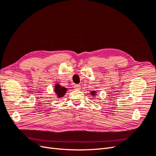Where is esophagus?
<instances>
[{
    "label": "esophagus",
    "instance_id": "esophagus-1",
    "mask_svg": "<svg viewBox=\"0 0 156 156\" xmlns=\"http://www.w3.org/2000/svg\"><path fill=\"white\" fill-rule=\"evenodd\" d=\"M74 88L77 89V90H80V88H81V86H80L79 84H75Z\"/></svg>",
    "mask_w": 156,
    "mask_h": 156
}]
</instances>
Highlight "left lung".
Masks as SVG:
<instances>
[{
    "label": "left lung",
    "mask_w": 156,
    "mask_h": 156,
    "mask_svg": "<svg viewBox=\"0 0 156 156\" xmlns=\"http://www.w3.org/2000/svg\"><path fill=\"white\" fill-rule=\"evenodd\" d=\"M90 94H91V96L92 97H96L97 96V92L96 90H92L90 91Z\"/></svg>",
    "instance_id": "8db88e82"
}]
</instances>
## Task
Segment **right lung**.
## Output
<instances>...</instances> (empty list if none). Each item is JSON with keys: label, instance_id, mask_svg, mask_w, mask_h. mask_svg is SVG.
Segmentation results:
<instances>
[{"label": "right lung", "instance_id": "obj_1", "mask_svg": "<svg viewBox=\"0 0 156 156\" xmlns=\"http://www.w3.org/2000/svg\"><path fill=\"white\" fill-rule=\"evenodd\" d=\"M68 89L64 87H61L60 84L56 83L54 86V91L57 98H60L64 96L65 94L66 93Z\"/></svg>", "mask_w": 156, "mask_h": 156}]
</instances>
